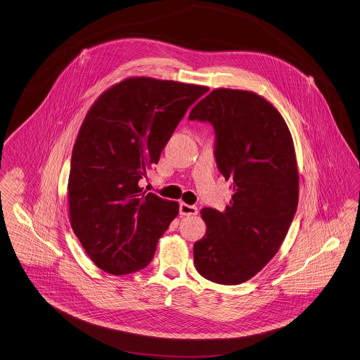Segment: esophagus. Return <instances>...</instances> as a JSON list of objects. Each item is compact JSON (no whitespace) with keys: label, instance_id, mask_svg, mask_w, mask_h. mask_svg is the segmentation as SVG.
Instances as JSON below:
<instances>
[{"label":"esophagus","instance_id":"esophagus-1","mask_svg":"<svg viewBox=\"0 0 360 360\" xmlns=\"http://www.w3.org/2000/svg\"><path fill=\"white\" fill-rule=\"evenodd\" d=\"M197 212H198V210L195 205H189L185 202L179 204V214L182 217H193V215H197Z\"/></svg>","mask_w":360,"mask_h":360}]
</instances>
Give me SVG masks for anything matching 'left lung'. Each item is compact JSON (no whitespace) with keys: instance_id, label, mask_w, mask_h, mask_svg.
Returning a JSON list of instances; mask_svg holds the SVG:
<instances>
[{"instance_id":"8db88e82","label":"left lung","mask_w":360,"mask_h":360,"mask_svg":"<svg viewBox=\"0 0 360 360\" xmlns=\"http://www.w3.org/2000/svg\"><path fill=\"white\" fill-rule=\"evenodd\" d=\"M189 119L214 127V158L234 192L223 212L201 210L207 233L194 244V266L208 281L238 285L274 257L295 218L299 172L292 136L267 100L245 90L211 91Z\"/></svg>"}]
</instances>
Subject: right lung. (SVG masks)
<instances>
[{
    "instance_id": "1",
    "label": "right lung",
    "mask_w": 360,
    "mask_h": 360,
    "mask_svg": "<svg viewBox=\"0 0 360 360\" xmlns=\"http://www.w3.org/2000/svg\"><path fill=\"white\" fill-rule=\"evenodd\" d=\"M210 89L130 78L103 93L74 145L70 221L93 263L115 274L145 269L179 205L139 188L191 105Z\"/></svg>"
}]
</instances>
